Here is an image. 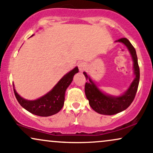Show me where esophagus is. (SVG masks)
Listing matches in <instances>:
<instances>
[{"label": "esophagus", "instance_id": "obj_1", "mask_svg": "<svg viewBox=\"0 0 153 153\" xmlns=\"http://www.w3.org/2000/svg\"><path fill=\"white\" fill-rule=\"evenodd\" d=\"M77 66H78V68L79 69V71H83L84 70L86 69V67H87V64H86L85 62H81L77 64Z\"/></svg>", "mask_w": 153, "mask_h": 153}]
</instances>
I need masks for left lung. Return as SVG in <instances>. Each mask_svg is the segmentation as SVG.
Returning a JSON list of instances; mask_svg holds the SVG:
<instances>
[{"mask_svg":"<svg viewBox=\"0 0 153 153\" xmlns=\"http://www.w3.org/2000/svg\"><path fill=\"white\" fill-rule=\"evenodd\" d=\"M116 41L123 43L128 48L134 62L135 79L131 84L128 90L125 94L117 97L103 94L102 91L99 90L94 82L89 79L87 73L84 72L86 80H89V82H86L85 88H84L86 97L89 100V105L95 112L107 115H112L122 112L126 109L132 104L135 97L140 82V68L138 65L135 48L126 38H122Z\"/></svg>","mask_w":153,"mask_h":153,"instance_id":"8db88e82","label":"left lung"}]
</instances>
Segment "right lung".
I'll return each mask as SVG.
<instances>
[{"label": "right lung", "instance_id": "right-lung-1", "mask_svg": "<svg viewBox=\"0 0 153 153\" xmlns=\"http://www.w3.org/2000/svg\"><path fill=\"white\" fill-rule=\"evenodd\" d=\"M79 71L77 67L66 74L51 91L42 97L34 101L26 100L19 96L13 89L14 94L19 103L27 111L41 117H48L56 114L62 109L64 103L66 88L72 82L74 75Z\"/></svg>", "mask_w": 153, "mask_h": 153}]
</instances>
